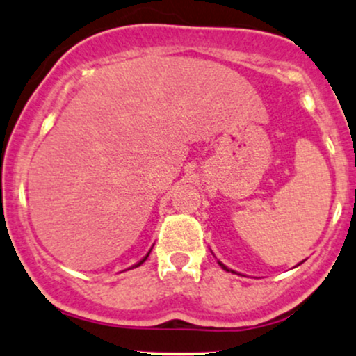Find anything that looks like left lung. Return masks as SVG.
I'll list each match as a JSON object with an SVG mask.
<instances>
[{
	"instance_id": "obj_1",
	"label": "left lung",
	"mask_w": 356,
	"mask_h": 356,
	"mask_svg": "<svg viewBox=\"0 0 356 356\" xmlns=\"http://www.w3.org/2000/svg\"><path fill=\"white\" fill-rule=\"evenodd\" d=\"M219 264H220V263H219ZM220 266H222V268H224V269H226V271H229V269H227V268H226V266H224V264H220Z\"/></svg>"
}]
</instances>
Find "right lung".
<instances>
[{"label": "right lung", "instance_id": "1", "mask_svg": "<svg viewBox=\"0 0 356 356\" xmlns=\"http://www.w3.org/2000/svg\"><path fill=\"white\" fill-rule=\"evenodd\" d=\"M149 254H150V252H149ZM149 254H147V256L144 257V259H142V261H140V263H138V264H136V266H134V268H138V266H140V264H142V263H144V261L147 259V257H149Z\"/></svg>", "mask_w": 356, "mask_h": 356}]
</instances>
